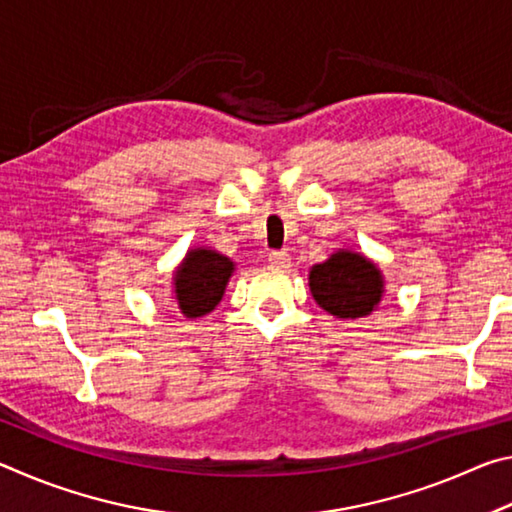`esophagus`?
<instances>
[{
    "mask_svg": "<svg viewBox=\"0 0 512 512\" xmlns=\"http://www.w3.org/2000/svg\"><path fill=\"white\" fill-rule=\"evenodd\" d=\"M268 264L275 268H287L291 264V255L287 250H271V253H268Z\"/></svg>",
    "mask_w": 512,
    "mask_h": 512,
    "instance_id": "obj_1",
    "label": "esophagus"
}]
</instances>
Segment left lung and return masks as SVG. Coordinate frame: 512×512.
Returning <instances> with one entry per match:
<instances>
[{
  "label": "left lung",
  "mask_w": 512,
  "mask_h": 512,
  "mask_svg": "<svg viewBox=\"0 0 512 512\" xmlns=\"http://www.w3.org/2000/svg\"><path fill=\"white\" fill-rule=\"evenodd\" d=\"M311 296L336 318H363L384 296V277L377 264L352 250H336L309 271Z\"/></svg>",
  "instance_id": "left-lung-1"
}]
</instances>
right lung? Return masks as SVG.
<instances>
[{
  "mask_svg": "<svg viewBox=\"0 0 512 512\" xmlns=\"http://www.w3.org/2000/svg\"><path fill=\"white\" fill-rule=\"evenodd\" d=\"M235 262L210 248H194L173 273V293L180 314L201 318L219 305Z\"/></svg>",
  "mask_w": 512,
  "mask_h": 512,
  "instance_id": "obj_1",
  "label": "right lung"
}]
</instances>
